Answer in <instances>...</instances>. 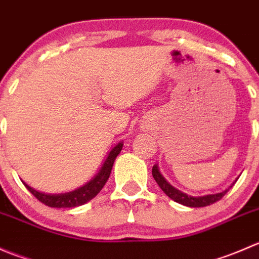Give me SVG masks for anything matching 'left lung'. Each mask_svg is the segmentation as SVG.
<instances>
[{"label": "left lung", "instance_id": "1", "mask_svg": "<svg viewBox=\"0 0 259 259\" xmlns=\"http://www.w3.org/2000/svg\"><path fill=\"white\" fill-rule=\"evenodd\" d=\"M151 171H153L154 179H155V182L158 183L159 187L161 188V190H163V192L165 193L170 199H173L174 202L185 205V207H192V208L207 207V205H210L213 204V203L221 200L222 198L226 195V193L228 192V189H227L222 193H217V194H208V195H203V197H192V195L185 194V193L180 192V190L177 189V188H174L173 185L169 184V183L165 180V178L161 176V173L159 171V168L156 164L153 166Z\"/></svg>", "mask_w": 259, "mask_h": 259}]
</instances>
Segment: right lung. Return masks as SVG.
<instances>
[{"instance_id":"obj_1","label":"right lung","mask_w":259,"mask_h":259,"mask_svg":"<svg viewBox=\"0 0 259 259\" xmlns=\"http://www.w3.org/2000/svg\"><path fill=\"white\" fill-rule=\"evenodd\" d=\"M122 149V143H117L116 145L111 149V151L109 153L108 158H106L105 163L103 164L101 169L99 170V173L94 177L93 179L89 183H86L82 187L77 188V189L72 190V192L67 193H61V194H48V193L38 192V190L33 189L30 185L26 184L25 182H22L25 184V187L40 200L41 203H44L45 205H49L51 208H74L79 207V205L85 204L89 200H91L93 198H95L99 194L101 189L104 188L105 183L108 182L109 177H110L111 169H113L114 161L116 159V156L119 155V153Z\"/></svg>"}]
</instances>
